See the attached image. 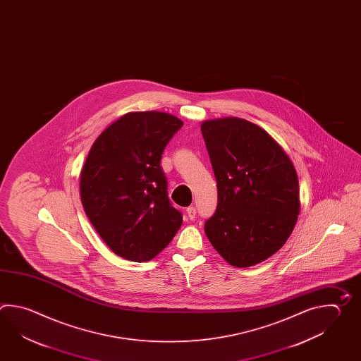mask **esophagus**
<instances>
[{"label": "esophagus", "mask_w": 361, "mask_h": 361, "mask_svg": "<svg viewBox=\"0 0 361 361\" xmlns=\"http://www.w3.org/2000/svg\"><path fill=\"white\" fill-rule=\"evenodd\" d=\"M186 214H188L189 220H194V219H195V214H197L195 207H188V208H186Z\"/></svg>", "instance_id": "34e87169"}]
</instances>
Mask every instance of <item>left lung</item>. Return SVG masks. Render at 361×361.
Listing matches in <instances>:
<instances>
[{"label": "left lung", "instance_id": "8db88e82", "mask_svg": "<svg viewBox=\"0 0 361 361\" xmlns=\"http://www.w3.org/2000/svg\"><path fill=\"white\" fill-rule=\"evenodd\" d=\"M200 130L219 194L206 235L230 265L259 264L295 228L300 214L295 166L264 128L242 118L206 121Z\"/></svg>", "mask_w": 361, "mask_h": 361}]
</instances>
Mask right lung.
I'll return each instance as SVG.
<instances>
[{
    "mask_svg": "<svg viewBox=\"0 0 361 361\" xmlns=\"http://www.w3.org/2000/svg\"><path fill=\"white\" fill-rule=\"evenodd\" d=\"M163 111H133L99 135L81 171L90 222L121 257L142 262L176 235L183 214L172 207L161 167L163 150L183 127Z\"/></svg>",
    "mask_w": 361,
    "mask_h": 361,
    "instance_id": "add662e5",
    "label": "right lung"
}]
</instances>
